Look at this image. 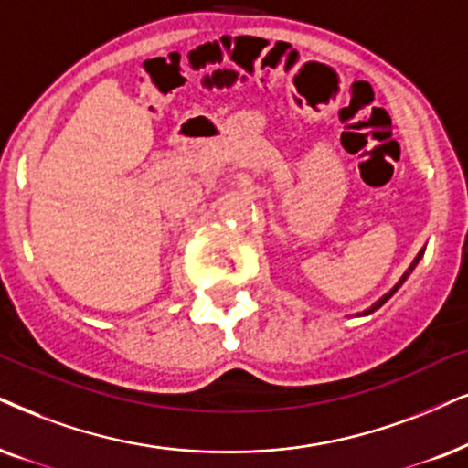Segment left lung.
Listing matches in <instances>:
<instances>
[{
	"label": "left lung",
	"mask_w": 468,
	"mask_h": 468,
	"mask_svg": "<svg viewBox=\"0 0 468 468\" xmlns=\"http://www.w3.org/2000/svg\"><path fill=\"white\" fill-rule=\"evenodd\" d=\"M421 257H423V252H419V254H417V259H415V261H412V265H410V268H408V271H412V270H415V265L419 263V259H421ZM408 271H406V274H404V276H401V281L398 282V285H395V287L391 289V292H388L387 295H384V298H382V300H378V303H376L374 306H371V309H369V311H365V315H367V313H374L376 309H380V306H382L384 303H387V300H388V298H391V295H393L395 292H398V289H399V285H401V282H404V281H406Z\"/></svg>",
	"instance_id": "obj_1"
}]
</instances>
